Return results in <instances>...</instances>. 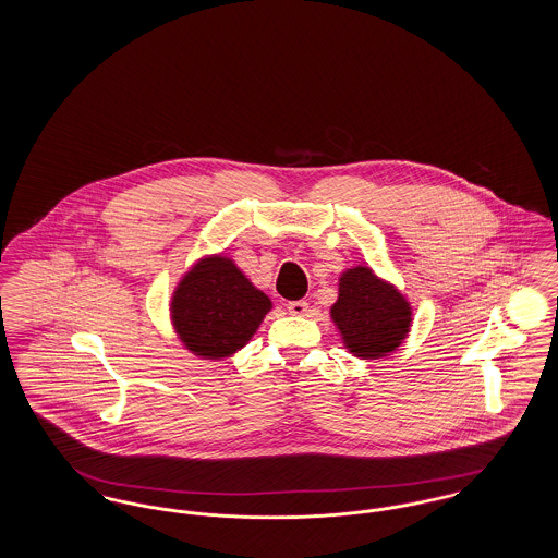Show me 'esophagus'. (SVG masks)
<instances>
[{"label":"esophagus","instance_id":"obj_1","mask_svg":"<svg viewBox=\"0 0 558 558\" xmlns=\"http://www.w3.org/2000/svg\"><path fill=\"white\" fill-rule=\"evenodd\" d=\"M307 301H291L289 305H287V310H289V314L291 316H305L307 314Z\"/></svg>","mask_w":558,"mask_h":558}]
</instances>
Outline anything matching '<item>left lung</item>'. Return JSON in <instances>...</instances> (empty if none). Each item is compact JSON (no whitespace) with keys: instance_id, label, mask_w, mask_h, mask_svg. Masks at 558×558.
I'll return each instance as SVG.
<instances>
[{"instance_id":"8db88e82","label":"left lung","mask_w":558,"mask_h":558,"mask_svg":"<svg viewBox=\"0 0 558 558\" xmlns=\"http://www.w3.org/2000/svg\"><path fill=\"white\" fill-rule=\"evenodd\" d=\"M330 318L343 345L360 360H378L393 353L412 326L410 301L368 266L345 269L339 278V299Z\"/></svg>"}]
</instances>
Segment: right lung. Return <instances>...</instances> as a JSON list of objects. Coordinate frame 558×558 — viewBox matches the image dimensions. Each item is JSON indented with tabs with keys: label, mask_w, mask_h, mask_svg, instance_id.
Returning a JSON list of instances; mask_svg holds the SVG:
<instances>
[{
	"label": "right lung",
	"mask_w": 558,
	"mask_h": 558,
	"mask_svg": "<svg viewBox=\"0 0 558 558\" xmlns=\"http://www.w3.org/2000/svg\"><path fill=\"white\" fill-rule=\"evenodd\" d=\"M271 301L226 255H207L178 282L169 312L178 339L203 360L234 355L257 332Z\"/></svg>",
	"instance_id": "obj_1"
}]
</instances>
